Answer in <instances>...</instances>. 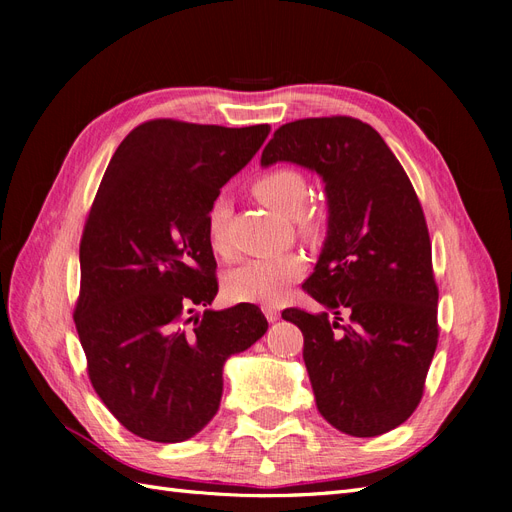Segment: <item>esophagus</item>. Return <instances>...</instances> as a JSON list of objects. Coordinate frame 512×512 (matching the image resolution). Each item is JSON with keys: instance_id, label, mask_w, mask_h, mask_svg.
Wrapping results in <instances>:
<instances>
[{"instance_id": "34e87169", "label": "esophagus", "mask_w": 512, "mask_h": 512, "mask_svg": "<svg viewBox=\"0 0 512 512\" xmlns=\"http://www.w3.org/2000/svg\"><path fill=\"white\" fill-rule=\"evenodd\" d=\"M262 312H265L269 322H275L277 318H280V309H277L275 305H265V307H262Z\"/></svg>"}]
</instances>
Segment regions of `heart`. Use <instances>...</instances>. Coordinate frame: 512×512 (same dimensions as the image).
<instances>
[{
    "label": "heart",
    "instance_id": "1",
    "mask_svg": "<svg viewBox=\"0 0 512 512\" xmlns=\"http://www.w3.org/2000/svg\"><path fill=\"white\" fill-rule=\"evenodd\" d=\"M252 194L262 205L290 218L303 239L318 237L324 228L322 211L305 207L309 196L307 177L299 168L275 166L262 170L250 183ZM228 205L218 198L205 215V235L215 254H228ZM301 260L292 254L250 258L228 271L224 290L232 301L275 305L284 299L286 290L299 280Z\"/></svg>",
    "mask_w": 512,
    "mask_h": 512
}]
</instances>
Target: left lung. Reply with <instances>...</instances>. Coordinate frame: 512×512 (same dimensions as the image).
Wrapping results in <instances>:
<instances>
[{"label": "left lung", "mask_w": 512, "mask_h": 512, "mask_svg": "<svg viewBox=\"0 0 512 512\" xmlns=\"http://www.w3.org/2000/svg\"><path fill=\"white\" fill-rule=\"evenodd\" d=\"M275 162L316 170L329 200L327 239L303 284L322 312H282L303 333L316 406L348 436H382L421 404L440 335L423 207L389 145L354 117L277 128L260 158Z\"/></svg>", "instance_id": "left-lung-1"}]
</instances>
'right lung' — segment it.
I'll list each match as a JSON object with an SVG mask.
<instances>
[{
    "mask_svg": "<svg viewBox=\"0 0 512 512\" xmlns=\"http://www.w3.org/2000/svg\"><path fill=\"white\" fill-rule=\"evenodd\" d=\"M269 130L151 119L108 162L81 237L74 324L91 386L138 438L196 436L220 408L228 356L269 329L252 303L188 318L218 294L205 215Z\"/></svg>",
    "mask_w": 512,
    "mask_h": 512,
    "instance_id": "obj_1",
    "label": "right lung"
}]
</instances>
